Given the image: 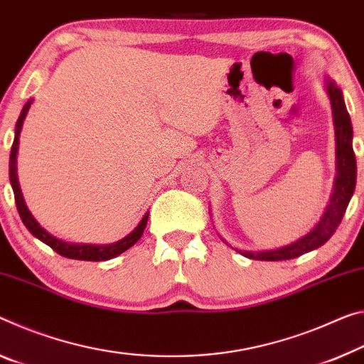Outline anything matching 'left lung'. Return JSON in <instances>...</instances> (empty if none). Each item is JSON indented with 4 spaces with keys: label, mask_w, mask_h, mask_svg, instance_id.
Here are the masks:
<instances>
[{
    "label": "left lung",
    "mask_w": 364,
    "mask_h": 364,
    "mask_svg": "<svg viewBox=\"0 0 364 364\" xmlns=\"http://www.w3.org/2000/svg\"><path fill=\"white\" fill-rule=\"evenodd\" d=\"M327 94L331 97L333 124H336V144H337V175L333 183V191L328 200V205L319 223L311 230L308 235L299 238L296 243H291L285 247L262 252H246L238 251L241 255L257 259V261H287V259H295L298 256L309 252L322 246L331 236L336 233L337 227L342 222L343 213L347 210L351 196L355 191L356 184V159L351 146L353 139V129H351L350 114L345 107L342 90L336 84L328 80Z\"/></svg>",
    "instance_id": "left-lung-1"
}]
</instances>
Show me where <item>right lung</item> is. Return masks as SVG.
Masks as SVG:
<instances>
[{
	"label": "right lung",
	"instance_id": "obj_1",
	"mask_svg": "<svg viewBox=\"0 0 364 364\" xmlns=\"http://www.w3.org/2000/svg\"><path fill=\"white\" fill-rule=\"evenodd\" d=\"M32 102H27L22 112L19 114V119L16 123V136H14V142L13 147H11V157H9V180H11V186H13L14 191V200L17 205V212H19L21 220L24 222L28 232H31L33 236H37L40 241H43L45 245H48L51 250L56 251L58 255L69 257V259H77V261H108V259L117 257L121 252H124L126 250L137 243V240L141 238L144 233V228L147 225V218L149 213L142 217V220L139 225L132 230V232L124 236L123 240H119L118 243L113 245H105V246H95V245H71V243H65V241L55 238L51 236L47 230H43L40 225L36 222V218L31 215V212L27 210L24 199H22V193L19 188V181H17V175H16V154H17V146H19V134H21V128L22 123H24V118L28 112V107H31Z\"/></svg>",
	"mask_w": 364,
	"mask_h": 364
}]
</instances>
